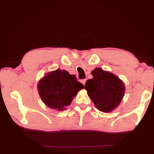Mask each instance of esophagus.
<instances>
[{"instance_id":"esophagus-1","label":"esophagus","mask_w":154,"mask_h":154,"mask_svg":"<svg viewBox=\"0 0 154 154\" xmlns=\"http://www.w3.org/2000/svg\"><path fill=\"white\" fill-rule=\"evenodd\" d=\"M86 81H87V80H86V79H83V80H82V81H81V83H83L84 85H85V82H86Z\"/></svg>"}]
</instances>
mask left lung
<instances>
[{
	"label": "left lung",
	"mask_w": 154,
	"mask_h": 154,
	"mask_svg": "<svg viewBox=\"0 0 154 154\" xmlns=\"http://www.w3.org/2000/svg\"><path fill=\"white\" fill-rule=\"evenodd\" d=\"M91 73L93 78L86 81L85 88L95 106L103 112L116 108L125 92L123 82L114 74L100 68H96Z\"/></svg>",
	"instance_id": "1"
}]
</instances>
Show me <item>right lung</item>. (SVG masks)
Listing matches in <instances>:
<instances>
[{
    "label": "right lung",
    "instance_id": "1",
    "mask_svg": "<svg viewBox=\"0 0 154 154\" xmlns=\"http://www.w3.org/2000/svg\"><path fill=\"white\" fill-rule=\"evenodd\" d=\"M38 87L43 102L51 109L61 111L70 105L73 97L84 85L77 81L75 75L57 69L44 76Z\"/></svg>",
    "mask_w": 154,
    "mask_h": 154
}]
</instances>
